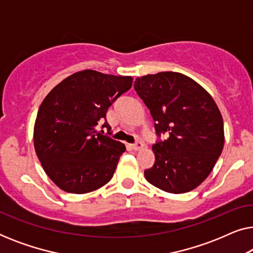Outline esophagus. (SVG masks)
I'll return each instance as SVG.
<instances>
[{"label": "esophagus", "instance_id": "34e87169", "mask_svg": "<svg viewBox=\"0 0 253 253\" xmlns=\"http://www.w3.org/2000/svg\"><path fill=\"white\" fill-rule=\"evenodd\" d=\"M130 147L132 148L133 151H139V150H141V148L144 147V144L141 143V141H137L136 144H132V145H130Z\"/></svg>", "mask_w": 253, "mask_h": 253}]
</instances>
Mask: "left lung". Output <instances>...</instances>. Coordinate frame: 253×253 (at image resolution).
Listing matches in <instances>:
<instances>
[{"label": "left lung", "mask_w": 253, "mask_h": 253, "mask_svg": "<svg viewBox=\"0 0 253 253\" xmlns=\"http://www.w3.org/2000/svg\"><path fill=\"white\" fill-rule=\"evenodd\" d=\"M143 100L159 137L155 161L144 171L152 185L170 193L196 189L211 174L223 150V120L210 93L188 76L166 71L138 77Z\"/></svg>", "instance_id": "1"}]
</instances>
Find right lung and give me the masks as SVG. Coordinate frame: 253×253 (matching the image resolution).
Instances as JSON below:
<instances>
[{"mask_svg": "<svg viewBox=\"0 0 253 253\" xmlns=\"http://www.w3.org/2000/svg\"><path fill=\"white\" fill-rule=\"evenodd\" d=\"M132 81L130 76L83 70L63 79L43 99L34 124V148L61 190L82 195L112 179L126 146L103 136L96 126L105 120L102 127H109L107 110Z\"/></svg>", "mask_w": 253, "mask_h": 253, "instance_id": "obj_1", "label": "right lung"}]
</instances>
